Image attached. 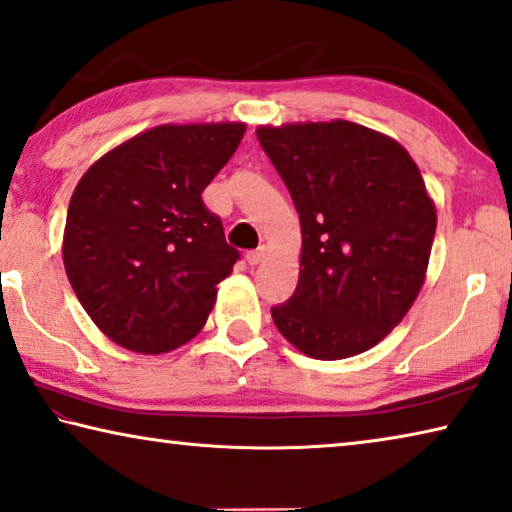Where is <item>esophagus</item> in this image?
<instances>
[{
  "label": "esophagus",
  "mask_w": 512,
  "mask_h": 512,
  "mask_svg": "<svg viewBox=\"0 0 512 512\" xmlns=\"http://www.w3.org/2000/svg\"><path fill=\"white\" fill-rule=\"evenodd\" d=\"M265 256H267V249L265 247H258L254 251H247V263L251 267H256V265H261L265 261Z\"/></svg>",
  "instance_id": "1"
}]
</instances>
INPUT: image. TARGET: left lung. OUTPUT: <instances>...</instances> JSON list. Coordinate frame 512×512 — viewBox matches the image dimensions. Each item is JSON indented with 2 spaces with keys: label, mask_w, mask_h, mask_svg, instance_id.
<instances>
[{
  "label": "left lung",
  "mask_w": 512,
  "mask_h": 512,
  "mask_svg": "<svg viewBox=\"0 0 512 512\" xmlns=\"http://www.w3.org/2000/svg\"><path fill=\"white\" fill-rule=\"evenodd\" d=\"M256 136L301 224L299 283L272 308L276 329L311 358L363 354L424 286L438 220L420 167L397 140L347 120Z\"/></svg>",
  "instance_id": "8db88e82"
}]
</instances>
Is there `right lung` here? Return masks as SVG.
I'll use <instances>...</instances> for the list:
<instances>
[{
    "instance_id": "right-lung-1",
    "label": "right lung",
    "mask_w": 512,
    "mask_h": 512,
    "mask_svg": "<svg viewBox=\"0 0 512 512\" xmlns=\"http://www.w3.org/2000/svg\"><path fill=\"white\" fill-rule=\"evenodd\" d=\"M242 122L161 124L88 167L67 208L63 263L90 320L136 354L195 338L240 258L201 192L229 163Z\"/></svg>"
}]
</instances>
